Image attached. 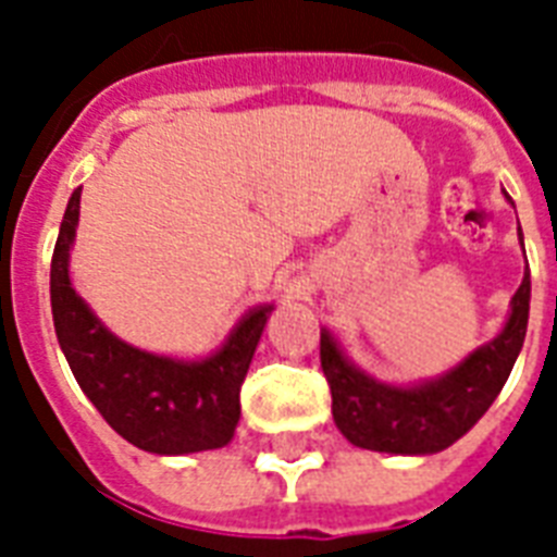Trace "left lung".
<instances>
[{"label":"left lung","instance_id":"8db88e82","mask_svg":"<svg viewBox=\"0 0 557 557\" xmlns=\"http://www.w3.org/2000/svg\"><path fill=\"white\" fill-rule=\"evenodd\" d=\"M529 271L511 297L503 332L457 370L419 387H389L344 358L330 332H321V367L330 381L332 416L352 445L384 454H436L468 433L492 407L527 338Z\"/></svg>","mask_w":557,"mask_h":557}]
</instances>
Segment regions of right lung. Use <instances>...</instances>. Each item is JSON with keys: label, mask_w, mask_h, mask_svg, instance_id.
I'll list each match as a JSON object with an SVG mask.
<instances>
[{"label": "right lung", "mask_w": 557, "mask_h": 557, "mask_svg": "<svg viewBox=\"0 0 557 557\" xmlns=\"http://www.w3.org/2000/svg\"><path fill=\"white\" fill-rule=\"evenodd\" d=\"M81 216V190L65 208L51 257V314L65 361L100 416L135 448L196 454L222 448L239 422V389L271 306H257L205 361H173L117 341L74 295L69 248Z\"/></svg>", "instance_id": "obj_1"}]
</instances>
